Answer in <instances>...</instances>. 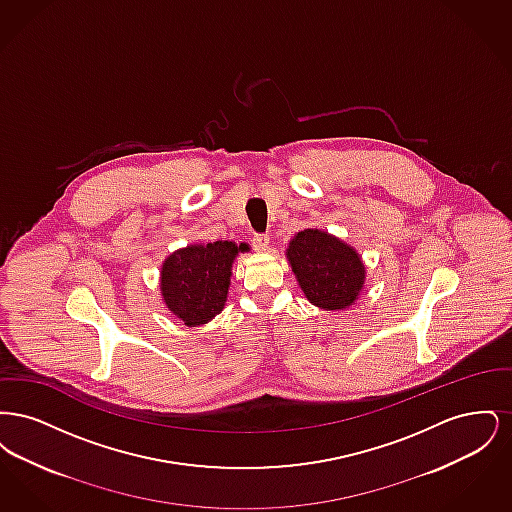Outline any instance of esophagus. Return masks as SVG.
Returning <instances> with one entry per match:
<instances>
[{
	"label": "esophagus",
	"instance_id": "obj_1",
	"mask_svg": "<svg viewBox=\"0 0 512 512\" xmlns=\"http://www.w3.org/2000/svg\"><path fill=\"white\" fill-rule=\"evenodd\" d=\"M251 242H253V247H255L257 251H267L270 238H268L267 234H255Z\"/></svg>",
	"mask_w": 512,
	"mask_h": 512
}]
</instances>
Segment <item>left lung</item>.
I'll return each mask as SVG.
<instances>
[{
    "instance_id": "1",
    "label": "left lung",
    "mask_w": 512,
    "mask_h": 512,
    "mask_svg": "<svg viewBox=\"0 0 512 512\" xmlns=\"http://www.w3.org/2000/svg\"><path fill=\"white\" fill-rule=\"evenodd\" d=\"M288 259L307 299L326 311L349 307L363 288L365 267L357 251L320 230L299 232Z\"/></svg>"
}]
</instances>
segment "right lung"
I'll use <instances>...</instances> for the list:
<instances>
[{
    "mask_svg": "<svg viewBox=\"0 0 512 512\" xmlns=\"http://www.w3.org/2000/svg\"><path fill=\"white\" fill-rule=\"evenodd\" d=\"M247 249L245 244L213 242L172 253L161 270L167 307L188 326L213 320L224 307L234 257Z\"/></svg>",
    "mask_w": 512,
    "mask_h": 512,
    "instance_id": "add662e5",
    "label": "right lung"
}]
</instances>
